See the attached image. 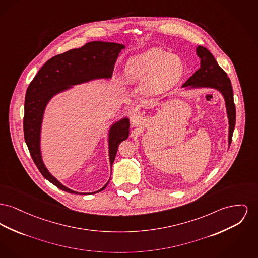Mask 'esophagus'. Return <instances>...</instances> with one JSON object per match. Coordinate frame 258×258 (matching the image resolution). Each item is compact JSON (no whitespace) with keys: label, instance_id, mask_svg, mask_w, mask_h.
I'll return each instance as SVG.
<instances>
[{"label":"esophagus","instance_id":"1","mask_svg":"<svg viewBox=\"0 0 258 258\" xmlns=\"http://www.w3.org/2000/svg\"><path fill=\"white\" fill-rule=\"evenodd\" d=\"M132 124L133 125H139L142 121V117L138 114H135L134 116H132Z\"/></svg>","mask_w":258,"mask_h":258}]
</instances>
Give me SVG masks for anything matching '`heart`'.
<instances>
[{
	"label": "heart",
	"mask_w": 258,
	"mask_h": 258,
	"mask_svg": "<svg viewBox=\"0 0 258 258\" xmlns=\"http://www.w3.org/2000/svg\"><path fill=\"white\" fill-rule=\"evenodd\" d=\"M124 73L131 81H148L151 91H160L170 88L180 80L184 65L179 56L154 48L130 59Z\"/></svg>",
	"instance_id": "obj_1"
}]
</instances>
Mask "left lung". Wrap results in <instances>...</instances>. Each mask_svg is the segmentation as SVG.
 Segmentation results:
<instances>
[{
	"label": "left lung",
	"instance_id": "1",
	"mask_svg": "<svg viewBox=\"0 0 258 258\" xmlns=\"http://www.w3.org/2000/svg\"><path fill=\"white\" fill-rule=\"evenodd\" d=\"M196 53L201 61V67L190 77L183 87H207L220 91L226 101L229 118V143L232 142L233 132L236 124V107L234 103L233 89L227 73L217 64L212 53L204 46H198Z\"/></svg>",
	"mask_w": 258,
	"mask_h": 258
}]
</instances>
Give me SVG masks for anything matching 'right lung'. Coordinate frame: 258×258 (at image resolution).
Here are the masks:
<instances>
[{
	"mask_svg": "<svg viewBox=\"0 0 258 258\" xmlns=\"http://www.w3.org/2000/svg\"><path fill=\"white\" fill-rule=\"evenodd\" d=\"M123 47L122 45L115 43L91 42L80 48L57 54L43 65L26 91L23 131L31 157L42 175L65 192L78 194L63 186L48 172L41 157L40 131L45 107L53 94L67 89V86L77 85L95 78L112 76L114 64ZM128 119H123L115 123L111 128L109 137L111 167L120 143L128 137ZM107 184L99 191L89 194H95L104 190ZM79 194L83 195L84 193Z\"/></svg>",
	"mask_w": 258,
	"mask_h": 258,
	"instance_id": "add662e5",
	"label": "right lung"
}]
</instances>
